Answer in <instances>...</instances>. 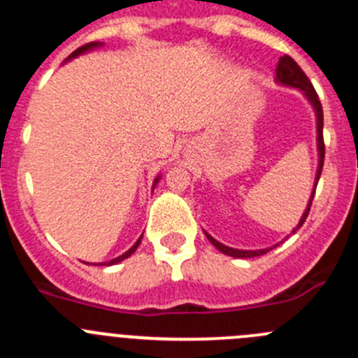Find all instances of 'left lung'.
Segmentation results:
<instances>
[{"instance_id":"8db88e82","label":"left lung","mask_w":358,"mask_h":358,"mask_svg":"<svg viewBox=\"0 0 358 358\" xmlns=\"http://www.w3.org/2000/svg\"><path fill=\"white\" fill-rule=\"evenodd\" d=\"M275 74H277V81H278V83L287 85V87L300 88V90L303 92V94H306V96H307V99H309L310 103H313L314 110H316V117H317V149H320V166H317V176H316V185H317V181H320V176H321V170H323V162H324L323 108H321L320 97H317V94H316V90H314L313 83H310V80L306 76V72L301 71L300 65H298L296 62L293 60V58L287 57V55L280 57V60H278V64H277V69H275ZM314 193H316V189H314L313 195H310L309 206H307L306 213H303V216H301L298 227H301V225H303V222H306L307 216H309L310 206H313ZM296 229H294V231H296ZM206 236H208L209 241H211V243L215 245V247L218 248V250L222 252V254L231 255V257H241V259L257 257V255H262V254H266V252H268V250H236V248L225 247V245L218 243V241H216L215 238H211V236H209V234H206Z\"/></svg>"}]
</instances>
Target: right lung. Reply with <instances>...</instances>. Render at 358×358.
I'll use <instances>...</instances> for the list:
<instances>
[{
  "label": "right lung",
  "mask_w": 358,
  "mask_h": 358,
  "mask_svg": "<svg viewBox=\"0 0 358 358\" xmlns=\"http://www.w3.org/2000/svg\"><path fill=\"white\" fill-rule=\"evenodd\" d=\"M94 45H97V44H94V42H92V44H87V45H83V48L76 49V51H74V52H72V55H71V58H72V57H78V55H80V52L87 51V49L94 48ZM156 182H157V179H156ZM140 241H142V238H140V239H138V241H136V243H134V245H133V247H131V248H129V250H127V252H126V254H122V255H120V257H115V259H113V261H110V262H108V264H115V262H120V261H124V259H127V257H129V255H131V254H133V252H134V250H136V248H138Z\"/></svg>",
  "instance_id": "right-lung-1"
}]
</instances>
